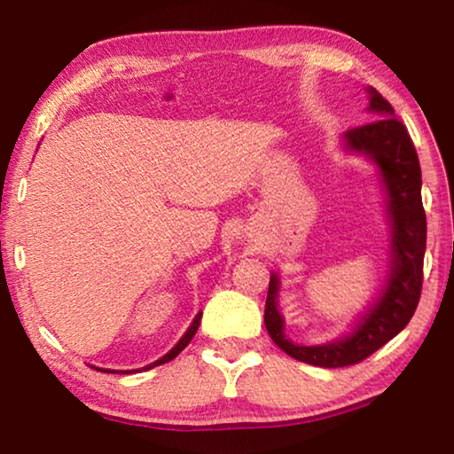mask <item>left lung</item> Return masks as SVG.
I'll return each mask as SVG.
<instances>
[{"mask_svg":"<svg viewBox=\"0 0 454 454\" xmlns=\"http://www.w3.org/2000/svg\"><path fill=\"white\" fill-rule=\"evenodd\" d=\"M371 121L350 128L344 137L350 150L364 152L380 168L393 218V270L384 294L376 301L350 336L322 347H298L284 336V320L276 309L278 276H270L264 325L276 347L306 364L340 368L363 363L409 325L422 290L427 248V214L420 198V164L409 129L395 118V107L368 88Z\"/></svg>","mask_w":454,"mask_h":454,"instance_id":"8db88e82","label":"left lung"}]
</instances>
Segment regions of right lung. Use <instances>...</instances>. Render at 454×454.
I'll use <instances>...</instances> for the list:
<instances>
[{
  "mask_svg": "<svg viewBox=\"0 0 454 454\" xmlns=\"http://www.w3.org/2000/svg\"><path fill=\"white\" fill-rule=\"evenodd\" d=\"M200 318H202V312H198L196 314V318H194V322H192V325H190V328L186 330V334H184L182 338H180V342L178 344H176V347L170 350V352H168V355L166 356H162V358H160V360H156V363H152V364H148V366H145L144 368V371H150V368H153V366H160V364H164V363H170V360H174L176 356H178L180 355V352L184 350V348H186L188 347V344H190V340H192V338H194V334H196V330H198V326H200ZM102 372H110V371H102ZM112 372H118V371H112ZM120 372H128V371H120ZM129 372H132V371H129Z\"/></svg>",
  "mask_w": 454,
  "mask_h": 454,
  "instance_id": "right-lung-1",
  "label": "right lung"
}]
</instances>
